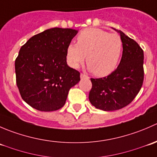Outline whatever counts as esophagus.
Masks as SVG:
<instances>
[{"label": "esophagus", "instance_id": "obj_1", "mask_svg": "<svg viewBox=\"0 0 157 157\" xmlns=\"http://www.w3.org/2000/svg\"><path fill=\"white\" fill-rule=\"evenodd\" d=\"M80 78L81 79H83V78H88V77L86 75H85V74H80Z\"/></svg>", "mask_w": 157, "mask_h": 157}]
</instances>
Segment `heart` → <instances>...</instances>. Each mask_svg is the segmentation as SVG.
<instances>
[{"instance_id": "obj_1", "label": "heart", "mask_w": 157, "mask_h": 157, "mask_svg": "<svg viewBox=\"0 0 157 157\" xmlns=\"http://www.w3.org/2000/svg\"><path fill=\"white\" fill-rule=\"evenodd\" d=\"M77 44L67 48V59L73 68H77L84 61L88 69L97 77H105L118 67L123 50L120 36L97 28L85 29L77 38Z\"/></svg>"}]
</instances>
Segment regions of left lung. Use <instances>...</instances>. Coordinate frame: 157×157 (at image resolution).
<instances>
[{
    "label": "left lung",
    "instance_id": "obj_1",
    "mask_svg": "<svg viewBox=\"0 0 157 157\" xmlns=\"http://www.w3.org/2000/svg\"><path fill=\"white\" fill-rule=\"evenodd\" d=\"M123 52L116 70L107 77L91 78L89 99L93 106L103 111L121 109L131 103L144 81V52L138 44L121 30Z\"/></svg>",
    "mask_w": 157,
    "mask_h": 157
}]
</instances>
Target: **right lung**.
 <instances>
[{"label":"right lung","mask_w":157,"mask_h":157,"mask_svg":"<svg viewBox=\"0 0 157 157\" xmlns=\"http://www.w3.org/2000/svg\"><path fill=\"white\" fill-rule=\"evenodd\" d=\"M78 31L52 28L30 38L15 61L21 97L42 112L62 108L68 92L80 80L79 71L67 64V48Z\"/></svg>","instance_id":"add662e5"}]
</instances>
